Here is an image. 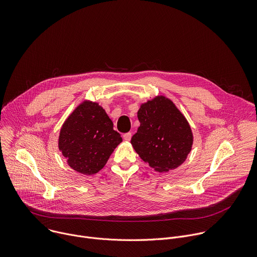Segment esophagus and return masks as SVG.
Returning <instances> with one entry per match:
<instances>
[{"mask_svg":"<svg viewBox=\"0 0 257 257\" xmlns=\"http://www.w3.org/2000/svg\"><path fill=\"white\" fill-rule=\"evenodd\" d=\"M131 137H132V133H131V132L125 133V134L123 135V138H124V140H126V141H129V140L131 139Z\"/></svg>","mask_w":257,"mask_h":257,"instance_id":"1","label":"esophagus"}]
</instances>
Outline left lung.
<instances>
[{
  "label": "left lung",
  "instance_id": "left-lung-1",
  "mask_svg": "<svg viewBox=\"0 0 257 257\" xmlns=\"http://www.w3.org/2000/svg\"><path fill=\"white\" fill-rule=\"evenodd\" d=\"M140 126L131 143L139 157L159 172H168L184 163L191 151V128L176 105L164 96L141 104Z\"/></svg>",
  "mask_w": 257,
  "mask_h": 257
}]
</instances>
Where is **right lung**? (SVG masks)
Segmentation results:
<instances>
[{"instance_id":"1","label":"right lung","mask_w":257,"mask_h":257,"mask_svg":"<svg viewBox=\"0 0 257 257\" xmlns=\"http://www.w3.org/2000/svg\"><path fill=\"white\" fill-rule=\"evenodd\" d=\"M122 142L112 120L96 102L79 104L64 123L59 149L68 165L78 173L93 175L103 168Z\"/></svg>"}]
</instances>
